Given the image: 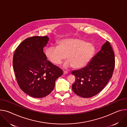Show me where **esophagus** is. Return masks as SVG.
<instances>
[{
	"label": "esophagus",
	"mask_w": 127,
	"mask_h": 127,
	"mask_svg": "<svg viewBox=\"0 0 127 127\" xmlns=\"http://www.w3.org/2000/svg\"><path fill=\"white\" fill-rule=\"evenodd\" d=\"M63 73H64V74H67V73H68V71H67L64 70V71H63Z\"/></svg>",
	"instance_id": "34e87169"
}]
</instances>
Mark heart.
Returning <instances> with one entry per match:
<instances>
[{"label": "heart", "mask_w": 127, "mask_h": 127, "mask_svg": "<svg viewBox=\"0 0 127 127\" xmlns=\"http://www.w3.org/2000/svg\"><path fill=\"white\" fill-rule=\"evenodd\" d=\"M94 46L78 38H66L58 42V46L51 45L45 50V54L49 61L55 65L60 64L66 58L68 61L64 67L72 66L78 69L85 66L95 53Z\"/></svg>", "instance_id": "obj_1"}]
</instances>
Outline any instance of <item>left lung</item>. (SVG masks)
<instances>
[{"mask_svg": "<svg viewBox=\"0 0 127 127\" xmlns=\"http://www.w3.org/2000/svg\"><path fill=\"white\" fill-rule=\"evenodd\" d=\"M114 66V54L106 41L87 66L72 71L76 78L72 86L74 93L83 98H90L99 93L111 78Z\"/></svg>", "mask_w": 127, "mask_h": 127, "instance_id": "left-lung-1", "label": "left lung"}]
</instances>
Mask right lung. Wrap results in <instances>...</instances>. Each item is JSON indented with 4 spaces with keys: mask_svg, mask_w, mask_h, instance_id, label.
<instances>
[{
    "mask_svg": "<svg viewBox=\"0 0 127 127\" xmlns=\"http://www.w3.org/2000/svg\"><path fill=\"white\" fill-rule=\"evenodd\" d=\"M49 38L33 36L22 41L16 49L13 57V68L18 84L24 93L34 98L49 95L55 87V81L63 71L47 60L43 49Z\"/></svg>",
    "mask_w": 127,
    "mask_h": 127,
    "instance_id": "1",
    "label": "right lung"
}]
</instances>
